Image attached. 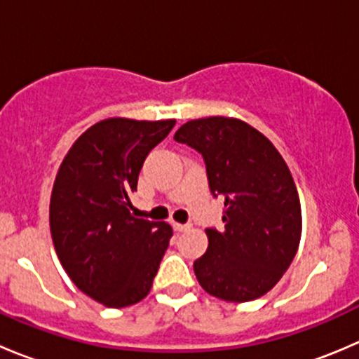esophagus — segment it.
I'll return each instance as SVG.
<instances>
[{
	"label": "esophagus",
	"instance_id": "1",
	"mask_svg": "<svg viewBox=\"0 0 359 359\" xmlns=\"http://www.w3.org/2000/svg\"><path fill=\"white\" fill-rule=\"evenodd\" d=\"M172 227L175 231H179V233H182V231H187L191 227V224H179V222H172Z\"/></svg>",
	"mask_w": 359,
	"mask_h": 359
}]
</instances>
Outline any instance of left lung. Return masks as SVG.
I'll return each mask as SVG.
<instances>
[{"label":"left lung","mask_w":359,"mask_h":359,"mask_svg":"<svg viewBox=\"0 0 359 359\" xmlns=\"http://www.w3.org/2000/svg\"><path fill=\"white\" fill-rule=\"evenodd\" d=\"M173 139L201 154L213 198L224 200L222 229L208 227V250L194 262L205 292L248 302L281 280L299 248L300 201L276 147L245 121H187Z\"/></svg>","instance_id":"8db88e82"}]
</instances>
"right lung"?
Returning <instances> with one entry per match:
<instances>
[{
  "label": "right lung",
  "instance_id": "1",
  "mask_svg": "<svg viewBox=\"0 0 359 359\" xmlns=\"http://www.w3.org/2000/svg\"><path fill=\"white\" fill-rule=\"evenodd\" d=\"M173 125L104 119L72 144L57 173L50 200L57 255L72 283L107 307L140 302L168 248L172 227L135 219L130 194L147 154Z\"/></svg>",
  "mask_w": 359,
  "mask_h": 359
}]
</instances>
